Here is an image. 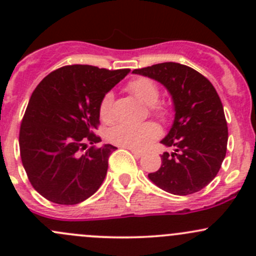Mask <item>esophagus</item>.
Instances as JSON below:
<instances>
[{
  "instance_id": "obj_1",
  "label": "esophagus",
  "mask_w": 256,
  "mask_h": 256,
  "mask_svg": "<svg viewBox=\"0 0 256 256\" xmlns=\"http://www.w3.org/2000/svg\"><path fill=\"white\" fill-rule=\"evenodd\" d=\"M126 148H128V147H126ZM128 150H130V152H132V154L135 157H138V158H140V157H142L144 156V154L141 151H138V150H134V148H128Z\"/></svg>"
}]
</instances>
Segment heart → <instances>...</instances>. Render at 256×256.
I'll list each match as a JSON object with an SVG mask.
<instances>
[{
  "mask_svg": "<svg viewBox=\"0 0 256 256\" xmlns=\"http://www.w3.org/2000/svg\"><path fill=\"white\" fill-rule=\"evenodd\" d=\"M128 89L138 96L146 105H151L152 110L156 115L164 118L166 110L162 106L156 105L158 100L160 92L157 85L148 78H138L128 82ZM112 102L114 94L106 92L100 102L99 112L100 118L104 121H110L112 118ZM160 128L154 122H144L141 125H131V124H118L110 131L109 138L112 144L121 147H128L134 150H142L148 146L154 138L160 136Z\"/></svg>",
  "mask_w": 256,
  "mask_h": 256,
  "instance_id": "obj_1",
  "label": "heart"
}]
</instances>
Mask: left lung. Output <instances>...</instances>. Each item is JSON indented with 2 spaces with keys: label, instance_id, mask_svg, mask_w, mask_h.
<instances>
[{
  "label": "left lung",
  "instance_id": "8db88e82",
  "mask_svg": "<svg viewBox=\"0 0 256 256\" xmlns=\"http://www.w3.org/2000/svg\"><path fill=\"white\" fill-rule=\"evenodd\" d=\"M132 73L164 85L174 102V122L161 144L174 150L162 154L150 180L172 194L198 192L214 180L226 154L228 128L218 92L197 70L174 62Z\"/></svg>",
  "mask_w": 256,
  "mask_h": 256
}]
</instances>
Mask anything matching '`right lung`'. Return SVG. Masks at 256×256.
Returning a JSON list of instances; mask_svg holds the SVG:
<instances>
[{
    "mask_svg": "<svg viewBox=\"0 0 256 256\" xmlns=\"http://www.w3.org/2000/svg\"><path fill=\"white\" fill-rule=\"evenodd\" d=\"M130 69L108 70L92 66H66L48 74L30 96L20 130V160L28 180L46 200L78 204L104 182L112 144H99L92 131L106 92Z\"/></svg>",
    "mask_w": 256,
    "mask_h": 256,
    "instance_id": "add662e5",
    "label": "right lung"
}]
</instances>
